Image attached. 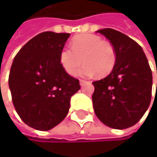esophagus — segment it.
<instances>
[{"label":"esophagus","mask_w":157,"mask_h":157,"mask_svg":"<svg viewBox=\"0 0 157 157\" xmlns=\"http://www.w3.org/2000/svg\"><path fill=\"white\" fill-rule=\"evenodd\" d=\"M86 83H87V82H86V81H85V80H80V86H84V85H86Z\"/></svg>","instance_id":"1"}]
</instances>
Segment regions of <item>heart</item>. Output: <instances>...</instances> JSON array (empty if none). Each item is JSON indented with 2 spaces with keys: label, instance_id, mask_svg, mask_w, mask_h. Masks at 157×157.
I'll list each match as a JSON object with an SVG mask.
<instances>
[{
  "label": "heart",
  "instance_id": "b5f03b06",
  "mask_svg": "<svg viewBox=\"0 0 157 157\" xmlns=\"http://www.w3.org/2000/svg\"><path fill=\"white\" fill-rule=\"evenodd\" d=\"M71 49L64 48L59 55V62L64 71L73 75L90 77L98 73L99 76L109 74L116 63V52L113 46L96 35L83 34L75 36L71 42Z\"/></svg>",
  "mask_w": 157,
  "mask_h": 157
}]
</instances>
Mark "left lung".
Instances as JSON below:
<instances>
[{
	"label": "left lung",
	"instance_id": "left-lung-1",
	"mask_svg": "<svg viewBox=\"0 0 157 157\" xmlns=\"http://www.w3.org/2000/svg\"><path fill=\"white\" fill-rule=\"evenodd\" d=\"M112 44L116 63L105 78L93 82V108L98 119L114 129L135 125L152 98L153 75L147 57L135 40L111 28L98 30Z\"/></svg>",
	"mask_w": 157,
	"mask_h": 157
}]
</instances>
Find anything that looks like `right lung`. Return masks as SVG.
I'll return each mask as SVG.
<instances>
[{"mask_svg":"<svg viewBox=\"0 0 157 157\" xmlns=\"http://www.w3.org/2000/svg\"><path fill=\"white\" fill-rule=\"evenodd\" d=\"M67 33L38 34L20 50L9 74L13 105L28 126L48 131L67 116L71 98L80 89L79 80L69 75L59 62Z\"/></svg>","mask_w":157,"mask_h":157,"instance_id":"obj_1","label":"right lung"}]
</instances>
